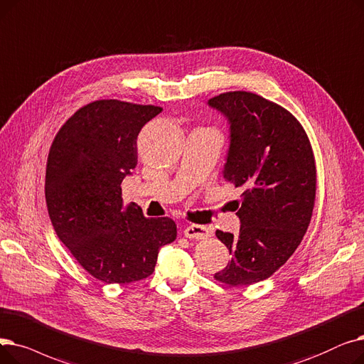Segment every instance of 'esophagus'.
Wrapping results in <instances>:
<instances>
[{
    "instance_id": "34e87169",
    "label": "esophagus",
    "mask_w": 364,
    "mask_h": 364,
    "mask_svg": "<svg viewBox=\"0 0 364 364\" xmlns=\"http://www.w3.org/2000/svg\"><path fill=\"white\" fill-rule=\"evenodd\" d=\"M185 237L188 238H196V240H201V238H207L213 234L210 227H205V225H188V227L183 230Z\"/></svg>"
}]
</instances>
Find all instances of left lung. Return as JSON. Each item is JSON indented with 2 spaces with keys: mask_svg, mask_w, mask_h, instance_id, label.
Here are the masks:
<instances>
[{
  "mask_svg": "<svg viewBox=\"0 0 364 364\" xmlns=\"http://www.w3.org/2000/svg\"><path fill=\"white\" fill-rule=\"evenodd\" d=\"M230 121L223 176L243 188L235 201L240 232L216 231L231 261L215 279L250 286L271 277L301 245L313 216L317 170L302 124L279 103L250 92L209 100Z\"/></svg>",
  "mask_w": 364,
  "mask_h": 364,
  "instance_id": "left-lung-1",
  "label": "left lung"
}]
</instances>
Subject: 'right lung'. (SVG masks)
I'll list each match as a JSON object with an SVG mask.
<instances>
[{"label": "right lung", "mask_w": 364, "mask_h": 364, "mask_svg": "<svg viewBox=\"0 0 364 364\" xmlns=\"http://www.w3.org/2000/svg\"><path fill=\"white\" fill-rule=\"evenodd\" d=\"M161 111L95 100L69 118L51 144L46 168L50 220L77 262L103 283L146 279L160 247L176 238L170 218H145L121 197V182L137 164V134Z\"/></svg>", "instance_id": "obj_1"}]
</instances>
